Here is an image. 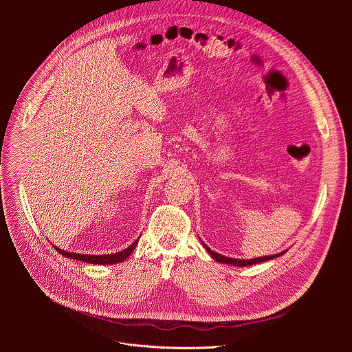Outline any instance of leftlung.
<instances>
[{"label": "left lung", "instance_id": "obj_1", "mask_svg": "<svg viewBox=\"0 0 352 352\" xmlns=\"http://www.w3.org/2000/svg\"><path fill=\"white\" fill-rule=\"evenodd\" d=\"M202 243H204V242H202ZM204 246H205V249L208 250V252L210 254V256H212L214 261H217L219 263H227V265L239 266V267H242V266H250V265H256V263H261V262H266V261L278 258V256H281V255H284V254L287 252V250H284V252H281V254H276V255H270V256H262V258H255V259H245V261H243V259H235V258L223 256V255L214 252V250H212L206 243H204Z\"/></svg>", "mask_w": 352, "mask_h": 352}]
</instances>
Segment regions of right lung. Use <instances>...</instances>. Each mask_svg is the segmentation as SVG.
Listing matches in <instances>:
<instances>
[{
	"instance_id": "add662e5",
	"label": "right lung",
	"mask_w": 352,
	"mask_h": 352,
	"mask_svg": "<svg viewBox=\"0 0 352 352\" xmlns=\"http://www.w3.org/2000/svg\"><path fill=\"white\" fill-rule=\"evenodd\" d=\"M138 241L136 239L132 245H129L126 249L121 250V252H117V254H110V255H82V254H72V252H67V250H63L57 246H54L58 252L65 256V258H69V259H76V261H80V262H86V263H93V265H114V263H120V262H124L132 252L135 246L138 245Z\"/></svg>"
}]
</instances>
